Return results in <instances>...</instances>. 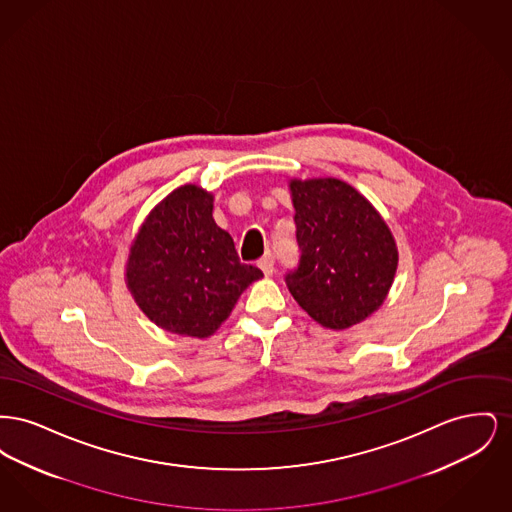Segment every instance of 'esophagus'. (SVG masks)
<instances>
[{
    "mask_svg": "<svg viewBox=\"0 0 512 512\" xmlns=\"http://www.w3.org/2000/svg\"><path fill=\"white\" fill-rule=\"evenodd\" d=\"M257 265L265 272V276H270L272 270H274V257H272V255H265L263 259H259Z\"/></svg>",
    "mask_w": 512,
    "mask_h": 512,
    "instance_id": "1",
    "label": "esophagus"
}]
</instances>
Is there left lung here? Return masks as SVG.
Returning <instances> with one entry per match:
<instances>
[{"mask_svg":"<svg viewBox=\"0 0 512 512\" xmlns=\"http://www.w3.org/2000/svg\"><path fill=\"white\" fill-rule=\"evenodd\" d=\"M299 265L288 290L318 324L345 330L386 299L397 270V245L365 195L338 178L290 180Z\"/></svg>","mask_w":512,"mask_h":512,"instance_id":"obj_1","label":"left lung"}]
</instances>
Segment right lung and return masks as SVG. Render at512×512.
<instances>
[{"mask_svg": "<svg viewBox=\"0 0 512 512\" xmlns=\"http://www.w3.org/2000/svg\"><path fill=\"white\" fill-rule=\"evenodd\" d=\"M263 272L244 265L213 219V194L180 186L147 215L130 245L126 286L159 328L209 338Z\"/></svg>", "mask_w": 512, "mask_h": 512, "instance_id": "1", "label": "right lung"}]
</instances>
